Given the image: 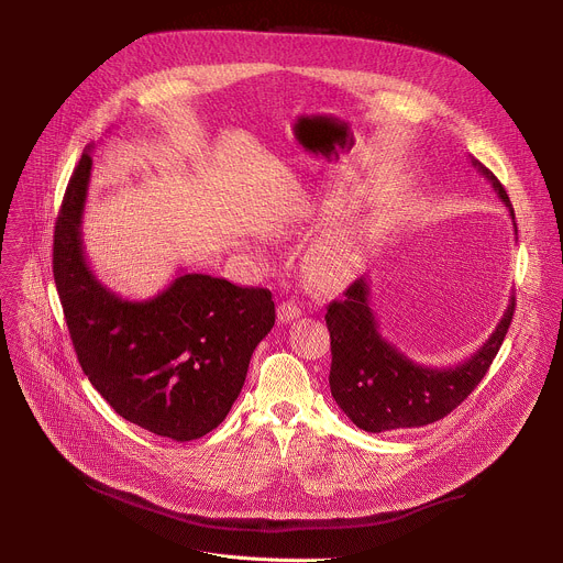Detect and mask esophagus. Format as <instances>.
<instances>
[{"mask_svg": "<svg viewBox=\"0 0 563 563\" xmlns=\"http://www.w3.org/2000/svg\"><path fill=\"white\" fill-rule=\"evenodd\" d=\"M300 313H302V309L296 302H291V300L280 302L278 305V323H291V320L298 318Z\"/></svg>", "mask_w": 563, "mask_h": 563, "instance_id": "obj_1", "label": "esophagus"}]
</instances>
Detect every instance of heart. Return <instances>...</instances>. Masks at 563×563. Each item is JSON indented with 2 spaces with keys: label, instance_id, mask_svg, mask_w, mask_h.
I'll list each match as a JSON object with an SVG mask.
<instances>
[{
  "label": "heart",
  "instance_id": "1",
  "mask_svg": "<svg viewBox=\"0 0 563 563\" xmlns=\"http://www.w3.org/2000/svg\"><path fill=\"white\" fill-rule=\"evenodd\" d=\"M352 247L343 238H332L313 250L309 265L323 285H341L352 274Z\"/></svg>",
  "mask_w": 563,
  "mask_h": 563
}]
</instances>
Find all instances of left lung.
<instances>
[{
	"label": "left lung",
	"mask_w": 563,
	"mask_h": 563,
	"mask_svg": "<svg viewBox=\"0 0 563 563\" xmlns=\"http://www.w3.org/2000/svg\"><path fill=\"white\" fill-rule=\"evenodd\" d=\"M472 167L493 185L515 220L504 185L474 157ZM512 313L515 296H510V305L490 339L470 358L452 367H428L380 336L378 320L369 307V280L361 276L341 300L330 302L325 313L332 339V396L350 421L365 432L434 423L461 406L486 376L508 334Z\"/></svg>",
	"instance_id": "8db88e82"
}]
</instances>
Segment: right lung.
<instances>
[{"label":"right lung","mask_w":563,"mask_h":563,"mask_svg":"<svg viewBox=\"0 0 563 563\" xmlns=\"http://www.w3.org/2000/svg\"><path fill=\"white\" fill-rule=\"evenodd\" d=\"M93 146L75 167L53 240V276L79 365L126 421L174 441L218 428L272 332V291L180 272L148 300H126L91 272L82 216Z\"/></svg>","instance_id":"obj_1"}]
</instances>
